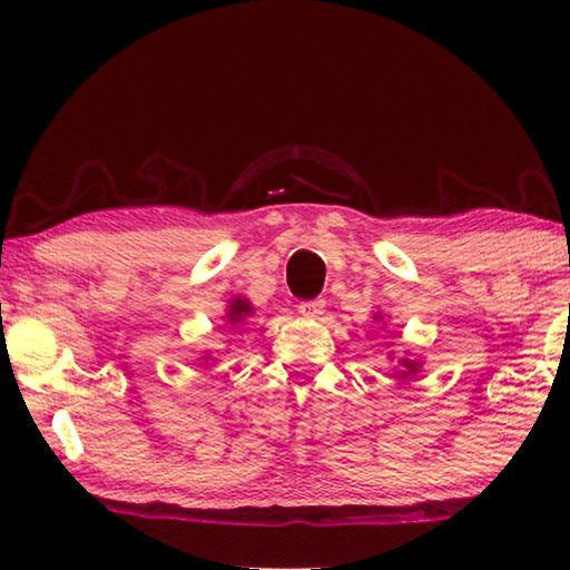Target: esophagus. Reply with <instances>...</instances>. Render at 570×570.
Returning <instances> with one entry per match:
<instances>
[{
  "label": "esophagus",
  "instance_id": "obj_1",
  "mask_svg": "<svg viewBox=\"0 0 570 570\" xmlns=\"http://www.w3.org/2000/svg\"><path fill=\"white\" fill-rule=\"evenodd\" d=\"M298 314H302L304 320H320V316L324 314V302H322V298L302 302V304H298Z\"/></svg>",
  "mask_w": 570,
  "mask_h": 570
}]
</instances>
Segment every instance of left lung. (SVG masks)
<instances>
[{"label": "left lung", "instance_id": "obj_1", "mask_svg": "<svg viewBox=\"0 0 570 570\" xmlns=\"http://www.w3.org/2000/svg\"><path fill=\"white\" fill-rule=\"evenodd\" d=\"M384 314H374V320H382ZM420 370H422V362L420 360H414V356H400L397 360V372L392 374L394 380H410V377H414V374H420Z\"/></svg>", "mask_w": 570, "mask_h": 570}]
</instances>
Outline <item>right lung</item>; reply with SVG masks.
<instances>
[{
  "label": "right lung",
  "mask_w": 570,
  "mask_h": 570,
  "mask_svg": "<svg viewBox=\"0 0 570 570\" xmlns=\"http://www.w3.org/2000/svg\"><path fill=\"white\" fill-rule=\"evenodd\" d=\"M248 316H254V304L248 302L246 296H234L226 306V314H224V330H236V326L244 324ZM200 366H208V364H216L214 356L210 352H204V356H198Z\"/></svg>",
  "instance_id": "right-lung-1"
}]
</instances>
